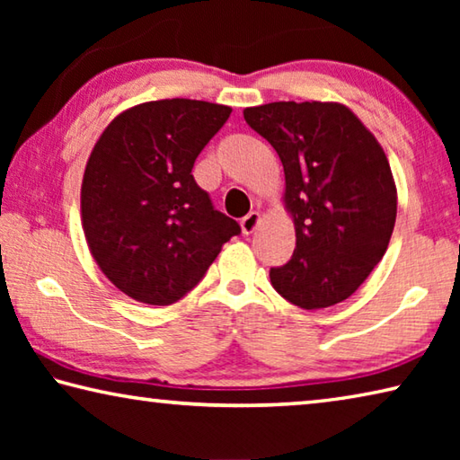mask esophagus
I'll list each match as a JSON object with an SVG mask.
<instances>
[{
  "instance_id": "1",
  "label": "esophagus",
  "mask_w": 460,
  "mask_h": 460,
  "mask_svg": "<svg viewBox=\"0 0 460 460\" xmlns=\"http://www.w3.org/2000/svg\"><path fill=\"white\" fill-rule=\"evenodd\" d=\"M260 225V213L252 211L249 215H245L243 219H241V231L245 233V235H249V233H253L255 227Z\"/></svg>"
}]
</instances>
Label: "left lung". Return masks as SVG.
I'll list each match as a JSON object with an SVG mask.
<instances>
[{
	"label": "left lung",
	"mask_w": 460,
	"mask_h": 460,
	"mask_svg": "<svg viewBox=\"0 0 460 460\" xmlns=\"http://www.w3.org/2000/svg\"><path fill=\"white\" fill-rule=\"evenodd\" d=\"M274 146L286 174L296 249L270 270L292 305L314 310L347 300L384 258L398 197L377 139L339 103L278 101L243 111Z\"/></svg>",
	"instance_id": "1"
}]
</instances>
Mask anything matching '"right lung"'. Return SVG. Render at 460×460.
Returning <instances> with one entry per match:
<instances>
[{
  "mask_svg": "<svg viewBox=\"0 0 460 460\" xmlns=\"http://www.w3.org/2000/svg\"><path fill=\"white\" fill-rule=\"evenodd\" d=\"M229 115L207 101H150L118 115L93 147L81 189L84 237L101 271L134 300H181L241 233L192 176Z\"/></svg>",
  "mask_w": 460,
  "mask_h": 460,
  "instance_id": "add662e5",
  "label": "right lung"
}]
</instances>
